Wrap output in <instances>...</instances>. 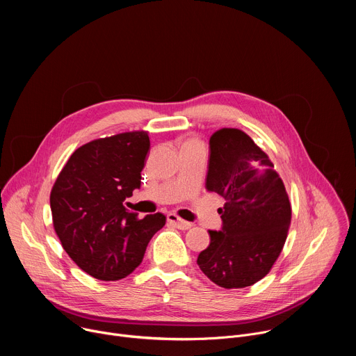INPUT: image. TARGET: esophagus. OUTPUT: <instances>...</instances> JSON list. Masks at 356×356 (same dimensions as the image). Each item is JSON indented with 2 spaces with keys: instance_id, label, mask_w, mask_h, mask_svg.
Instances as JSON below:
<instances>
[{
  "instance_id": "esophagus-1",
  "label": "esophagus",
  "mask_w": 356,
  "mask_h": 356,
  "mask_svg": "<svg viewBox=\"0 0 356 356\" xmlns=\"http://www.w3.org/2000/svg\"><path fill=\"white\" fill-rule=\"evenodd\" d=\"M168 222L169 224H172V225H175L176 228H179V229H183V231H186V229H190L191 227H193V224L191 222H188V221H184V220H181L180 217H177L176 214H168Z\"/></svg>"
}]
</instances>
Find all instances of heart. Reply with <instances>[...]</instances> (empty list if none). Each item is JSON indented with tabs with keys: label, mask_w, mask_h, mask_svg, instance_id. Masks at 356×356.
Returning <instances> with one entry per match:
<instances>
[{
	"label": "heart",
	"mask_w": 356,
	"mask_h": 356,
	"mask_svg": "<svg viewBox=\"0 0 356 356\" xmlns=\"http://www.w3.org/2000/svg\"><path fill=\"white\" fill-rule=\"evenodd\" d=\"M193 145H201V142H200L197 138L190 136V138H186V139L183 140L181 147H184V146H193Z\"/></svg>",
	"instance_id": "heart-1"
}]
</instances>
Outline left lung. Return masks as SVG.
I'll use <instances>...</instances> for the list:
<instances>
[{
	"instance_id": "8db88e82",
	"label": "left lung",
	"mask_w": 356,
	"mask_h": 356,
	"mask_svg": "<svg viewBox=\"0 0 356 356\" xmlns=\"http://www.w3.org/2000/svg\"><path fill=\"white\" fill-rule=\"evenodd\" d=\"M206 188L225 198L221 231L197 264L224 289H242L264 279L284 246L291 206L275 165L241 129L222 128L210 138Z\"/></svg>"
}]
</instances>
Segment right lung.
I'll return each mask as SVG.
<instances>
[{"label": "right lung", "mask_w": 356, "mask_h": 356, "mask_svg": "<svg viewBox=\"0 0 356 356\" xmlns=\"http://www.w3.org/2000/svg\"><path fill=\"white\" fill-rule=\"evenodd\" d=\"M150 147L146 131L94 139L76 149L50 191L54 228L72 261L98 280H120L142 262L163 225L161 213L139 218L124 207L140 187Z\"/></svg>", "instance_id": "add662e5"}]
</instances>
